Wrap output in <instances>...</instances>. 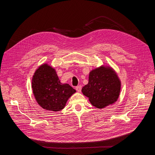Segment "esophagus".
I'll return each instance as SVG.
<instances>
[{
  "label": "esophagus",
  "instance_id": "esophagus-1",
  "mask_svg": "<svg viewBox=\"0 0 155 155\" xmlns=\"http://www.w3.org/2000/svg\"><path fill=\"white\" fill-rule=\"evenodd\" d=\"M75 89H76V90H77L78 92L80 93V92H81V86L80 85L77 86H76Z\"/></svg>",
  "mask_w": 155,
  "mask_h": 155
}]
</instances>
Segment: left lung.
I'll use <instances>...</instances> for the list:
<instances>
[{
	"instance_id": "8db88e82",
	"label": "left lung",
	"mask_w": 155,
	"mask_h": 155,
	"mask_svg": "<svg viewBox=\"0 0 155 155\" xmlns=\"http://www.w3.org/2000/svg\"><path fill=\"white\" fill-rule=\"evenodd\" d=\"M120 90L121 81L117 73L112 68L102 65L90 72L89 81L81 91L93 106L103 108L117 101Z\"/></svg>"
}]
</instances>
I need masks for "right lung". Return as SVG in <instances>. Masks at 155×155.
<instances>
[{
    "label": "right lung",
    "instance_id": "right-lung-1",
    "mask_svg": "<svg viewBox=\"0 0 155 155\" xmlns=\"http://www.w3.org/2000/svg\"><path fill=\"white\" fill-rule=\"evenodd\" d=\"M34 97L41 107L53 112L63 109L76 91L69 84L60 82L56 72L48 64L41 65L32 79Z\"/></svg>",
    "mask_w": 155,
    "mask_h": 155
}]
</instances>
